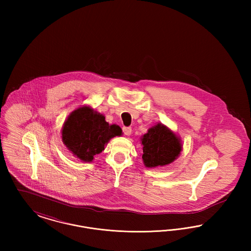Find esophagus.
I'll return each mask as SVG.
<instances>
[{
  "label": "esophagus",
  "mask_w": 251,
  "mask_h": 251,
  "mask_svg": "<svg viewBox=\"0 0 251 251\" xmlns=\"http://www.w3.org/2000/svg\"><path fill=\"white\" fill-rule=\"evenodd\" d=\"M123 132L125 135H131V127H123Z\"/></svg>",
  "instance_id": "34e87169"
}]
</instances>
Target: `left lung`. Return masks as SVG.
Returning <instances> with one entry per match:
<instances>
[{
	"instance_id": "1",
	"label": "left lung",
	"mask_w": 251,
	"mask_h": 251,
	"mask_svg": "<svg viewBox=\"0 0 251 251\" xmlns=\"http://www.w3.org/2000/svg\"><path fill=\"white\" fill-rule=\"evenodd\" d=\"M144 164L147 167L166 166L172 163L181 151L179 139L167 127L157 124L144 134Z\"/></svg>"
}]
</instances>
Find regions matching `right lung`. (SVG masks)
I'll list each match as a JSON object with an SVG mask.
<instances>
[{"label":"right lung","instance_id":"right-lung-1","mask_svg":"<svg viewBox=\"0 0 251 251\" xmlns=\"http://www.w3.org/2000/svg\"><path fill=\"white\" fill-rule=\"evenodd\" d=\"M121 132L118 125H109L104 116L84 106L70 115L63 126L62 139L74 155L91 162L112 137L120 136Z\"/></svg>","mask_w":251,"mask_h":251}]
</instances>
